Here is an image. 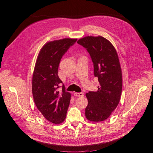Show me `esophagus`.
I'll return each instance as SVG.
<instances>
[{
    "label": "esophagus",
    "mask_w": 153,
    "mask_h": 153,
    "mask_svg": "<svg viewBox=\"0 0 153 153\" xmlns=\"http://www.w3.org/2000/svg\"><path fill=\"white\" fill-rule=\"evenodd\" d=\"M74 96L77 97H82L84 96L82 93H74Z\"/></svg>",
    "instance_id": "34e87169"
}]
</instances>
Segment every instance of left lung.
I'll use <instances>...</instances> for the list:
<instances>
[{"label":"left lung","mask_w":153,"mask_h":153,"mask_svg":"<svg viewBox=\"0 0 153 153\" xmlns=\"http://www.w3.org/2000/svg\"><path fill=\"white\" fill-rule=\"evenodd\" d=\"M89 53L94 67V76L99 85L97 91L86 94L88 104L87 119L93 122L104 121L114 111L122 91V73L116 49L102 36H87L77 42Z\"/></svg>","instance_id":"8db88e82"}]
</instances>
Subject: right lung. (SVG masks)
Instances as JSON below:
<instances>
[{"instance_id": "right-lung-1", "label": "right lung", "mask_w": 153, "mask_h": 153, "mask_svg": "<svg viewBox=\"0 0 153 153\" xmlns=\"http://www.w3.org/2000/svg\"><path fill=\"white\" fill-rule=\"evenodd\" d=\"M76 39L65 38L48 42L39 52L32 76V94L34 102L44 117L54 124L65 120L71 94L58 88L62 81L58 75L61 58Z\"/></svg>"}]
</instances>
